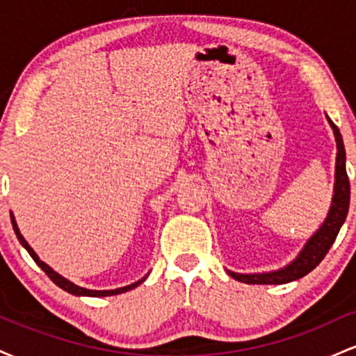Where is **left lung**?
<instances>
[{
	"label": "left lung",
	"instance_id": "obj_1",
	"mask_svg": "<svg viewBox=\"0 0 356 356\" xmlns=\"http://www.w3.org/2000/svg\"><path fill=\"white\" fill-rule=\"evenodd\" d=\"M328 118V117H326ZM328 124L333 129L334 140H337V165H334V189L332 206H330L328 216H326L325 222L318 229L305 248L301 249L300 254L296 256L295 261L288 264V266L277 269V271L269 273H252V275H241V273L227 271L229 276L234 277L236 281L246 284H284L291 283V281L300 280L313 271L318 264L321 263L323 257L330 251L332 244L337 239L340 227L345 222L346 214H348L350 207V181L346 175V154L345 145H343V138L338 127L328 118Z\"/></svg>",
	"mask_w": 356,
	"mask_h": 356
}]
</instances>
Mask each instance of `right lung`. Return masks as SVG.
I'll list each match as a JSON object with an SVG mask.
<instances>
[{"instance_id":"1","label":"right lung","mask_w":356,"mask_h":356,"mask_svg":"<svg viewBox=\"0 0 356 356\" xmlns=\"http://www.w3.org/2000/svg\"><path fill=\"white\" fill-rule=\"evenodd\" d=\"M10 216H11V224H13V229H15V232H16V238H18V241L19 243H22V246L26 249L28 251V254H30L31 257H33V261L36 264H38L40 268L43 269L44 273H47L48 275V277H50V280L53 281V283H55L56 286H58V288H61V289H65V291L67 293H70V295H75V296H93V298H99V296H112V295H120V293H125V291H130V289H134V288H137L138 284L140 283H144L145 281V277H142V280H138L137 283H132V284H129V286H124V288H117V289H104V291H97V289H87V288H81V286H76L75 283H72V281H68L67 277H63V276H60L58 273L56 271H53V269L48 266V264H44L42 259H40L38 257V254H36V252L33 251V248L30 246V244L26 243V241H24V238L22 236V232H19V229H18V226H16V220H15V216H13V212H10Z\"/></svg>"}]
</instances>
